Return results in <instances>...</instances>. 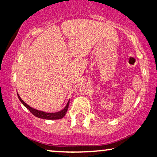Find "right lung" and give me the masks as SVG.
<instances>
[{"mask_svg": "<svg viewBox=\"0 0 157 157\" xmlns=\"http://www.w3.org/2000/svg\"><path fill=\"white\" fill-rule=\"evenodd\" d=\"M17 97H18L19 100H21V102L23 103V105H24L27 109L29 110V111L32 113V114L35 115V116L37 117L45 119V120H59V119L63 118L65 115H66V112H67L68 105H69V101H68L67 105H66V107L64 108V109H63L62 111H58V112H56V113H46V112H44V111H38V110H36L35 109H32V108L30 107L29 105H27L26 102H23V100L21 98V97H20L18 94H17Z\"/></svg>", "mask_w": 157, "mask_h": 157, "instance_id": "1", "label": "right lung"}]
</instances>
